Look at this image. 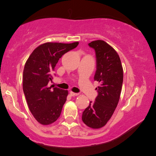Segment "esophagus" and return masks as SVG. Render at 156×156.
I'll return each mask as SVG.
<instances>
[{
    "instance_id": "obj_1",
    "label": "esophagus",
    "mask_w": 156,
    "mask_h": 156,
    "mask_svg": "<svg viewBox=\"0 0 156 156\" xmlns=\"http://www.w3.org/2000/svg\"><path fill=\"white\" fill-rule=\"evenodd\" d=\"M69 94H70V95L72 96V97H76V96H78V93H75V92H69Z\"/></svg>"
}]
</instances>
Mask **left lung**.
I'll list each match as a JSON object with an SVG mask.
<instances>
[{
    "mask_svg": "<svg viewBox=\"0 0 156 156\" xmlns=\"http://www.w3.org/2000/svg\"><path fill=\"white\" fill-rule=\"evenodd\" d=\"M89 47L96 53L97 70L94 79L100 83L98 94L82 114V120L89 128L98 129L105 125L117 108L123 82V69L117 51L103 40L92 41Z\"/></svg>",
    "mask_w": 156,
    "mask_h": 156,
    "instance_id": "1",
    "label": "left lung"
}]
</instances>
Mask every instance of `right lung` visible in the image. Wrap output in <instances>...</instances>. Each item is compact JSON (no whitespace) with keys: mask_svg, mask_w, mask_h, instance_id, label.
Returning <instances> with one entry per match:
<instances>
[{"mask_svg":"<svg viewBox=\"0 0 156 156\" xmlns=\"http://www.w3.org/2000/svg\"><path fill=\"white\" fill-rule=\"evenodd\" d=\"M78 42L66 44L46 42L31 53L23 69V89L30 112L40 124H52L60 117L68 91L48 83L58 60L64 53L76 48Z\"/></svg>","mask_w":156,"mask_h":156,"instance_id":"right-lung-1","label":"right lung"}]
</instances>
